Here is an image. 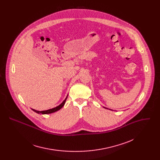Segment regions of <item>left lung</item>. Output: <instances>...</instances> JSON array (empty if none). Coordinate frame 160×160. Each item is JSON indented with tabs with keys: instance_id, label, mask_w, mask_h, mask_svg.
Segmentation results:
<instances>
[{
	"instance_id": "left-lung-1",
	"label": "left lung",
	"mask_w": 160,
	"mask_h": 160,
	"mask_svg": "<svg viewBox=\"0 0 160 160\" xmlns=\"http://www.w3.org/2000/svg\"><path fill=\"white\" fill-rule=\"evenodd\" d=\"M104 108H105V107H104ZM107 109H108V108H107Z\"/></svg>"
}]
</instances>
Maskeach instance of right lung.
Wrapping results in <instances>:
<instances>
[{"mask_svg": "<svg viewBox=\"0 0 160 160\" xmlns=\"http://www.w3.org/2000/svg\"><path fill=\"white\" fill-rule=\"evenodd\" d=\"M67 97H68V95H67V97H66V98L64 100V101L60 104V105H59L58 106H57V107H55V108H52V109H49V110H45V111H37V110H34V109H32L34 112H36V113H39V114H50V113H54V112H57V111H58L59 110H60L63 106H64V105H65V102H66V100H67Z\"/></svg>", "mask_w": 160, "mask_h": 160, "instance_id": "1", "label": "right lung"}]
</instances>
